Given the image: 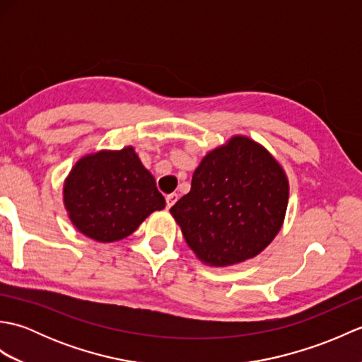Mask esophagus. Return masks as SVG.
I'll use <instances>...</instances> for the list:
<instances>
[{
    "instance_id": "34e87169",
    "label": "esophagus",
    "mask_w": 362,
    "mask_h": 362,
    "mask_svg": "<svg viewBox=\"0 0 362 362\" xmlns=\"http://www.w3.org/2000/svg\"><path fill=\"white\" fill-rule=\"evenodd\" d=\"M177 199H179V196H177L175 193L166 196V206H168V209H171V206L177 202Z\"/></svg>"
}]
</instances>
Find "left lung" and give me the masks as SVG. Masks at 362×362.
<instances>
[{
    "label": "left lung",
    "instance_id": "left-lung-1",
    "mask_svg": "<svg viewBox=\"0 0 362 362\" xmlns=\"http://www.w3.org/2000/svg\"><path fill=\"white\" fill-rule=\"evenodd\" d=\"M289 199L286 174L263 146L233 136L209 152L189 193L171 206L185 241L210 266L257 257L280 232Z\"/></svg>",
    "mask_w": 362,
    "mask_h": 362
}]
</instances>
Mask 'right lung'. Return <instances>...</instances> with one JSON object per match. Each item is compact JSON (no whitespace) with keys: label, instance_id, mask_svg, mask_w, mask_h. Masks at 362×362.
I'll return each instance as SVG.
<instances>
[{"label":"right lung","instance_id":"1","mask_svg":"<svg viewBox=\"0 0 362 362\" xmlns=\"http://www.w3.org/2000/svg\"><path fill=\"white\" fill-rule=\"evenodd\" d=\"M64 202L74 227L99 243L122 240L165 209L156 179L130 146L81 158L65 180Z\"/></svg>","mask_w":362,"mask_h":362}]
</instances>
